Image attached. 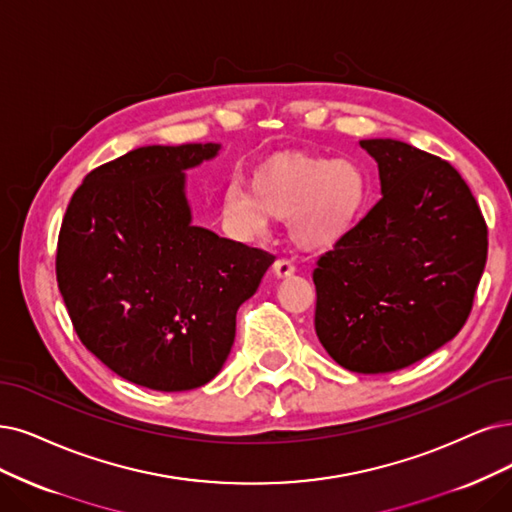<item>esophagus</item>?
I'll use <instances>...</instances> for the list:
<instances>
[{"instance_id": "1", "label": "esophagus", "mask_w": 512, "mask_h": 512, "mask_svg": "<svg viewBox=\"0 0 512 512\" xmlns=\"http://www.w3.org/2000/svg\"><path fill=\"white\" fill-rule=\"evenodd\" d=\"M272 272H274V276L278 280H282V278H289L295 272V266H293L291 261H287V259H276Z\"/></svg>"}]
</instances>
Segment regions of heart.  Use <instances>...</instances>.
Segmentation results:
<instances>
[{"label":"heart","instance_id":"b5f03b06","mask_svg":"<svg viewBox=\"0 0 512 512\" xmlns=\"http://www.w3.org/2000/svg\"><path fill=\"white\" fill-rule=\"evenodd\" d=\"M251 187H225L223 217L244 238H261L268 217L287 221L304 251H327L346 240L369 211V179L361 164L327 156L280 154L263 162Z\"/></svg>","mask_w":512,"mask_h":512}]
</instances>
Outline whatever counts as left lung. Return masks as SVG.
Masks as SVG:
<instances>
[{
    "label": "left lung",
    "instance_id": "obj_1",
    "mask_svg": "<svg viewBox=\"0 0 512 512\" xmlns=\"http://www.w3.org/2000/svg\"><path fill=\"white\" fill-rule=\"evenodd\" d=\"M382 200L314 270L320 344L354 373L422 361L464 327L487 261V227L449 162L365 139Z\"/></svg>",
    "mask_w": 512,
    "mask_h": 512
}]
</instances>
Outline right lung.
<instances>
[{
    "label": "right lung",
    "mask_w": 512,
    "mask_h": 512,
    "mask_svg": "<svg viewBox=\"0 0 512 512\" xmlns=\"http://www.w3.org/2000/svg\"><path fill=\"white\" fill-rule=\"evenodd\" d=\"M219 143L147 145L94 168L73 194L56 280L82 344L122 380L183 392L221 371L236 312L274 257L194 225L185 170Z\"/></svg>",
    "instance_id": "1"
}]
</instances>
